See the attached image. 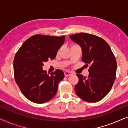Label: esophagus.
Returning a JSON list of instances; mask_svg holds the SVG:
<instances>
[{"label":"esophagus","mask_w":128,"mask_h":128,"mask_svg":"<svg viewBox=\"0 0 128 128\" xmlns=\"http://www.w3.org/2000/svg\"><path fill=\"white\" fill-rule=\"evenodd\" d=\"M72 73L71 72H68V71H66L64 72V76L66 77H68V76H69L70 75H71Z\"/></svg>","instance_id":"obj_1"}]
</instances>
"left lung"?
Masks as SVG:
<instances>
[{
    "mask_svg": "<svg viewBox=\"0 0 128 128\" xmlns=\"http://www.w3.org/2000/svg\"><path fill=\"white\" fill-rule=\"evenodd\" d=\"M81 47L82 60L90 65L87 78L77 74L78 82L75 92L84 101L95 102L107 95L115 80L116 61L108 43L99 36L87 33L69 36Z\"/></svg>",
    "mask_w": 128,
    "mask_h": 128,
    "instance_id": "8db88e82",
    "label": "left lung"
}]
</instances>
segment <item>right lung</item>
I'll return each instance as SVG.
<instances>
[{"mask_svg": "<svg viewBox=\"0 0 128 128\" xmlns=\"http://www.w3.org/2000/svg\"><path fill=\"white\" fill-rule=\"evenodd\" d=\"M65 37L36 34L27 39L16 54L13 62L15 80L30 101L42 104L52 99L64 75L61 70L50 74L43 70L44 63L56 57Z\"/></svg>", "mask_w": 128, "mask_h": 128, "instance_id": "obj_1", "label": "right lung"}]
</instances>
